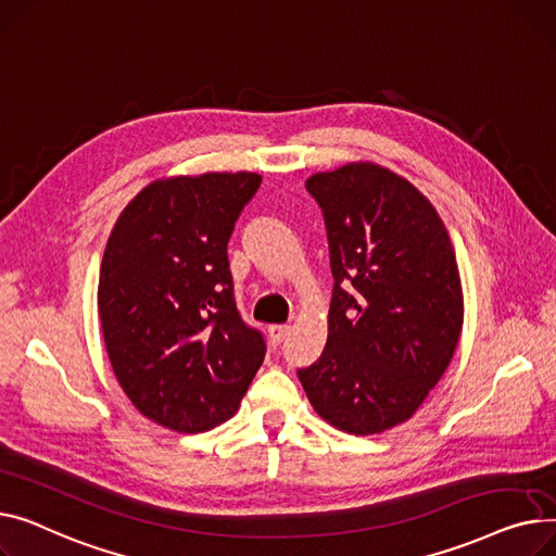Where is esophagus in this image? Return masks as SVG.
Masks as SVG:
<instances>
[{
    "mask_svg": "<svg viewBox=\"0 0 556 556\" xmlns=\"http://www.w3.org/2000/svg\"><path fill=\"white\" fill-rule=\"evenodd\" d=\"M289 332H291L289 325H271V328H269V339H271L274 345H280L287 339Z\"/></svg>",
    "mask_w": 556,
    "mask_h": 556,
    "instance_id": "1",
    "label": "esophagus"
}]
</instances>
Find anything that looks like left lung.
<instances>
[{"mask_svg": "<svg viewBox=\"0 0 556 556\" xmlns=\"http://www.w3.org/2000/svg\"><path fill=\"white\" fill-rule=\"evenodd\" d=\"M323 211L334 278L325 350L299 379L314 410L368 435L406 421L444 375L463 330V285L424 194L372 163L305 181Z\"/></svg>", "mask_w": 556, "mask_h": 556, "instance_id": "8db88e82", "label": "left lung"}]
</instances>
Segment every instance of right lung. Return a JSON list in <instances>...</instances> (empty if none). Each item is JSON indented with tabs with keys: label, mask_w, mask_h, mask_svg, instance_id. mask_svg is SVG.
Wrapping results in <instances>:
<instances>
[{
	"label": "right lung",
	"mask_w": 556,
	"mask_h": 556,
	"mask_svg": "<svg viewBox=\"0 0 556 556\" xmlns=\"http://www.w3.org/2000/svg\"><path fill=\"white\" fill-rule=\"evenodd\" d=\"M263 177L154 181L125 206L98 280L114 375L146 417L181 433L231 417L263 366L265 334L242 318L228 240Z\"/></svg>",
	"instance_id": "1"
}]
</instances>
